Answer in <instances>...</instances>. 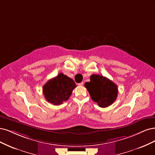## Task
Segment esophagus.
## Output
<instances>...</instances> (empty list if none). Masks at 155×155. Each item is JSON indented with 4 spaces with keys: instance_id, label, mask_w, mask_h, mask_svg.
<instances>
[{
    "instance_id": "1",
    "label": "esophagus",
    "mask_w": 155,
    "mask_h": 155,
    "mask_svg": "<svg viewBox=\"0 0 155 155\" xmlns=\"http://www.w3.org/2000/svg\"><path fill=\"white\" fill-rule=\"evenodd\" d=\"M78 86H83V85H84V82H81V83L78 84Z\"/></svg>"
}]
</instances>
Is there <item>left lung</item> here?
<instances>
[{"label": "left lung", "mask_w": 155, "mask_h": 155, "mask_svg": "<svg viewBox=\"0 0 155 155\" xmlns=\"http://www.w3.org/2000/svg\"><path fill=\"white\" fill-rule=\"evenodd\" d=\"M84 86L87 89L91 98L99 107H107L115 101L118 95L117 86L111 80L99 74H92L90 82Z\"/></svg>", "instance_id": "8db88e82"}]
</instances>
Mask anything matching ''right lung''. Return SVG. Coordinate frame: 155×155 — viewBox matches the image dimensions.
<instances>
[{"label":"right lung","mask_w":155,"mask_h":155,"mask_svg":"<svg viewBox=\"0 0 155 155\" xmlns=\"http://www.w3.org/2000/svg\"><path fill=\"white\" fill-rule=\"evenodd\" d=\"M76 86L73 79L61 73L48 81L42 89L46 101L57 106L68 101Z\"/></svg>","instance_id":"obj_1"}]
</instances>
